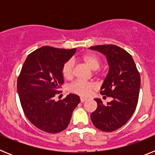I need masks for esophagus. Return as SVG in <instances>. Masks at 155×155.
Here are the masks:
<instances>
[{
    "instance_id": "34e87169",
    "label": "esophagus",
    "mask_w": 155,
    "mask_h": 155,
    "mask_svg": "<svg viewBox=\"0 0 155 155\" xmlns=\"http://www.w3.org/2000/svg\"><path fill=\"white\" fill-rule=\"evenodd\" d=\"M87 101V98H81V102H84Z\"/></svg>"
}]
</instances>
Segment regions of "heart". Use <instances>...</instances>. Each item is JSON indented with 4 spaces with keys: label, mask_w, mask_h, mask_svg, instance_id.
I'll use <instances>...</instances> for the list:
<instances>
[{
    "label": "heart",
    "mask_w": 155,
    "mask_h": 155,
    "mask_svg": "<svg viewBox=\"0 0 155 155\" xmlns=\"http://www.w3.org/2000/svg\"><path fill=\"white\" fill-rule=\"evenodd\" d=\"M82 62H84L92 71H95L94 73L98 74L99 71H97L100 68L102 61L98 55L94 53H86L81 58ZM62 74L64 78L71 80L74 76V62L73 60H69L64 63L62 68ZM96 89V86L91 82H85L83 81H76L69 86V91L76 94L81 97H88L91 93Z\"/></svg>",
    "instance_id": "heart-1"
}]
</instances>
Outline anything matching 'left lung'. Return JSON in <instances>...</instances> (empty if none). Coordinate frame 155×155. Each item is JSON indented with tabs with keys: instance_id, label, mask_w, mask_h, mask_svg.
Listing matches in <instances>:
<instances>
[{
	"instance_id": "obj_1",
	"label": "left lung",
	"mask_w": 155,
	"mask_h": 155,
	"mask_svg": "<svg viewBox=\"0 0 155 155\" xmlns=\"http://www.w3.org/2000/svg\"><path fill=\"white\" fill-rule=\"evenodd\" d=\"M89 49L106 56L109 73L100 93L112 98L104 105L99 98L97 109L91 114L93 124L98 130L112 132L127 124L136 109L139 98L140 77L132 56L116 45H101Z\"/></svg>"
}]
</instances>
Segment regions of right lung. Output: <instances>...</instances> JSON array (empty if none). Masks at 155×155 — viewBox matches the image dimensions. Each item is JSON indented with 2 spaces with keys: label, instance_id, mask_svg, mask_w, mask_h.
<instances>
[{
  "label": "right lung",
  "instance_id": "add662e5",
  "mask_svg": "<svg viewBox=\"0 0 155 155\" xmlns=\"http://www.w3.org/2000/svg\"><path fill=\"white\" fill-rule=\"evenodd\" d=\"M75 51L42 46L30 53L24 62L18 78V93L25 116L41 130L50 134L64 130L80 103V98L74 94L54 100L64 82L63 66Z\"/></svg>",
  "mask_w": 155,
  "mask_h": 155
}]
</instances>
